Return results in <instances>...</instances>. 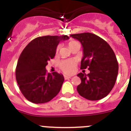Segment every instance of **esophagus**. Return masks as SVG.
<instances>
[{
    "label": "esophagus",
    "instance_id": "34e87169",
    "mask_svg": "<svg viewBox=\"0 0 131 131\" xmlns=\"http://www.w3.org/2000/svg\"><path fill=\"white\" fill-rule=\"evenodd\" d=\"M64 79H65V80H69V79H70L71 78H72V76L67 75H65L64 76Z\"/></svg>",
    "mask_w": 131,
    "mask_h": 131
}]
</instances>
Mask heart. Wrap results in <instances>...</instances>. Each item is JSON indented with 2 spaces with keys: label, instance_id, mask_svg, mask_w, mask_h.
Returning a JSON list of instances; mask_svg holds the SVG:
<instances>
[{
  "label": "heart",
  "instance_id": "obj_1",
  "mask_svg": "<svg viewBox=\"0 0 131 131\" xmlns=\"http://www.w3.org/2000/svg\"><path fill=\"white\" fill-rule=\"evenodd\" d=\"M75 41H71L69 43V45H70L71 43H73ZM60 48V46L57 47V51ZM60 68L64 73L68 74L73 73L76 70V62L73 60H64L60 63Z\"/></svg>",
  "mask_w": 131,
  "mask_h": 131
}]
</instances>
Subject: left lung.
Returning <instances> with one entry per match:
<instances>
[{
	"label": "left lung",
	"mask_w": 131,
	"mask_h": 131,
	"mask_svg": "<svg viewBox=\"0 0 131 131\" xmlns=\"http://www.w3.org/2000/svg\"><path fill=\"white\" fill-rule=\"evenodd\" d=\"M70 37L82 45L81 69L88 67L90 71L88 74H78L82 81L77 87L78 93L90 101L105 97L114 88L118 73V63L113 49L105 40L94 34L84 32Z\"/></svg>",
	"instance_id": "obj_1"
}]
</instances>
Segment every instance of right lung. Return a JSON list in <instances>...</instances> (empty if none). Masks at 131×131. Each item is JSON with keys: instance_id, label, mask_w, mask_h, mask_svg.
<instances>
[{"instance_id": "1", "label": "right lung", "mask_w": 131, "mask_h": 131, "mask_svg": "<svg viewBox=\"0 0 131 131\" xmlns=\"http://www.w3.org/2000/svg\"><path fill=\"white\" fill-rule=\"evenodd\" d=\"M67 35L43 36L33 39L19 56L15 70L17 84L21 93L33 103H44L57 95L63 84L62 74L47 73L45 67L54 58L56 48Z\"/></svg>"}]
</instances>
